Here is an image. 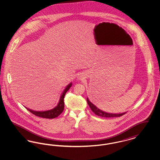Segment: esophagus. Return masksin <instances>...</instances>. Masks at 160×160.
I'll return each mask as SVG.
<instances>
[{
  "mask_svg": "<svg viewBox=\"0 0 160 160\" xmlns=\"http://www.w3.org/2000/svg\"><path fill=\"white\" fill-rule=\"evenodd\" d=\"M84 78V75L83 73H80V74L78 75V76H77V79L80 80H83Z\"/></svg>",
  "mask_w": 160,
  "mask_h": 160,
  "instance_id": "1",
  "label": "esophagus"
}]
</instances>
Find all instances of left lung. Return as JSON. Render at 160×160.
Instances as JSON below:
<instances>
[{
	"mask_svg": "<svg viewBox=\"0 0 160 160\" xmlns=\"http://www.w3.org/2000/svg\"><path fill=\"white\" fill-rule=\"evenodd\" d=\"M87 102H88V104L89 106L90 107L92 111L95 114H97V115L98 116H101V117H104V118H113V117L115 118V117H120V116L123 115V114L126 113V112H125V113H118V114L106 113V112H105L102 111L101 110H100L98 108H97L95 105H93L88 98H87Z\"/></svg>",
	"mask_w": 160,
	"mask_h": 160,
	"instance_id": "left-lung-1",
	"label": "left lung"
}]
</instances>
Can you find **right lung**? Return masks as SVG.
Masks as SVG:
<instances>
[{
  "label": "right lung",
  "instance_id": "obj_1",
  "mask_svg": "<svg viewBox=\"0 0 160 160\" xmlns=\"http://www.w3.org/2000/svg\"><path fill=\"white\" fill-rule=\"evenodd\" d=\"M72 86V83L69 84L66 87V88L64 89L63 92H62V95H61V98L59 99V103L58 104L57 106L55 107L54 108H52L51 110H47V111H44V112H37V111H34L32 110L29 108H28V110L32 114L38 116V117H41V118H46V119H53L55 118H57L59 115L62 113V112L63 111L64 109V97H65V95L67 93V92L68 91L69 88L71 87Z\"/></svg>",
  "mask_w": 160,
  "mask_h": 160
}]
</instances>
